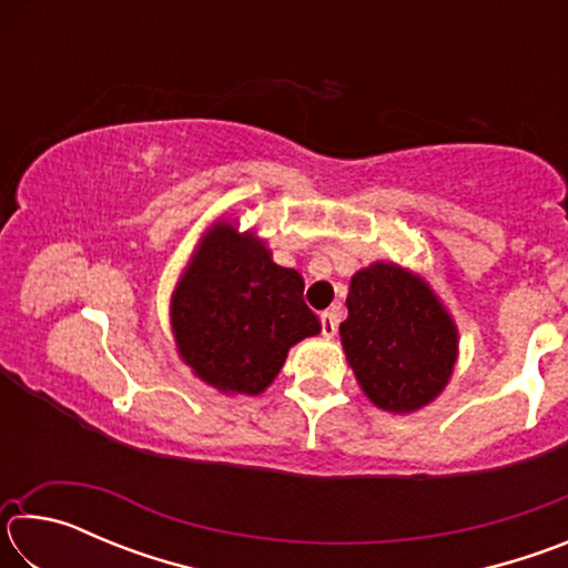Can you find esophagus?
<instances>
[{"label":"esophagus","instance_id":"1","mask_svg":"<svg viewBox=\"0 0 568 568\" xmlns=\"http://www.w3.org/2000/svg\"><path fill=\"white\" fill-rule=\"evenodd\" d=\"M321 328H323V338H333L335 331H338V315L333 311H325L321 313Z\"/></svg>","mask_w":568,"mask_h":568}]
</instances>
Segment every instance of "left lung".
Masks as SVG:
<instances>
[{
    "label": "left lung",
    "mask_w": 568,
    "mask_h": 568,
    "mask_svg": "<svg viewBox=\"0 0 568 568\" xmlns=\"http://www.w3.org/2000/svg\"><path fill=\"white\" fill-rule=\"evenodd\" d=\"M341 345L363 396L386 413H416L446 390L458 361V325L434 287L398 263L351 277Z\"/></svg>",
    "instance_id": "1"
}]
</instances>
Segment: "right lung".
<instances>
[{
  "instance_id": "obj_1",
  "label": "right lung",
  "mask_w": 568,
  "mask_h": 568,
  "mask_svg": "<svg viewBox=\"0 0 568 568\" xmlns=\"http://www.w3.org/2000/svg\"><path fill=\"white\" fill-rule=\"evenodd\" d=\"M180 361L223 396H261L287 351L321 333L303 301V277L273 263L255 230L217 217L197 240L170 295Z\"/></svg>"
}]
</instances>
